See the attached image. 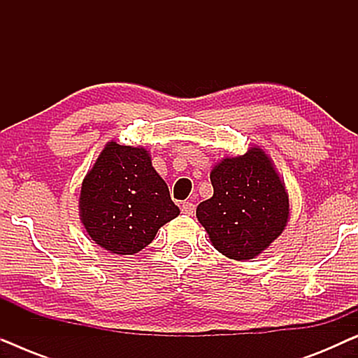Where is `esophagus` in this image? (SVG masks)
Returning a JSON list of instances; mask_svg holds the SVG:
<instances>
[{"label": "esophagus", "mask_w": 358, "mask_h": 358, "mask_svg": "<svg viewBox=\"0 0 358 358\" xmlns=\"http://www.w3.org/2000/svg\"><path fill=\"white\" fill-rule=\"evenodd\" d=\"M180 212H182L184 215H194L195 212V205L192 202H182L180 203Z\"/></svg>", "instance_id": "1"}]
</instances>
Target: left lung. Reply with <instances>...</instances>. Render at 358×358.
I'll return each instance as SVG.
<instances>
[{"label":"left lung","instance_id":"1","mask_svg":"<svg viewBox=\"0 0 358 358\" xmlns=\"http://www.w3.org/2000/svg\"><path fill=\"white\" fill-rule=\"evenodd\" d=\"M213 197L197 218L213 248L234 261L254 259L280 236L290 217L285 184L266 151L252 146L224 158L210 173Z\"/></svg>","mask_w":358,"mask_h":358}]
</instances>
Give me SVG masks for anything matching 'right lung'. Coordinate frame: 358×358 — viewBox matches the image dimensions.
<instances>
[{
    "label": "right lung",
    "mask_w": 358,
    "mask_h": 358,
    "mask_svg": "<svg viewBox=\"0 0 358 358\" xmlns=\"http://www.w3.org/2000/svg\"><path fill=\"white\" fill-rule=\"evenodd\" d=\"M178 215L168 185L141 146L109 141L83 179L81 223L92 241L109 252L141 251Z\"/></svg>",
    "instance_id": "add662e5"
}]
</instances>
